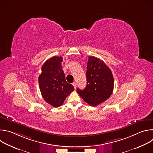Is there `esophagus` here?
<instances>
[{
	"label": "esophagus",
	"instance_id": "esophagus-1",
	"mask_svg": "<svg viewBox=\"0 0 153 153\" xmlns=\"http://www.w3.org/2000/svg\"><path fill=\"white\" fill-rule=\"evenodd\" d=\"M73 85L74 86V88L76 89V82H73Z\"/></svg>",
	"mask_w": 153,
	"mask_h": 153
}]
</instances>
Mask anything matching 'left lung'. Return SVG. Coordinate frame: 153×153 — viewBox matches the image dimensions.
<instances>
[{
	"instance_id": "obj_1",
	"label": "left lung",
	"mask_w": 153,
	"mask_h": 153,
	"mask_svg": "<svg viewBox=\"0 0 153 153\" xmlns=\"http://www.w3.org/2000/svg\"><path fill=\"white\" fill-rule=\"evenodd\" d=\"M86 69V86L83 90L77 88V92L85 102L95 106L112 94L114 78L104 62L94 56L89 57Z\"/></svg>"
}]
</instances>
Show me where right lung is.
<instances>
[{
	"mask_svg": "<svg viewBox=\"0 0 153 153\" xmlns=\"http://www.w3.org/2000/svg\"><path fill=\"white\" fill-rule=\"evenodd\" d=\"M62 57L54 56L42 67L39 76V88L42 97L54 107L61 106L67 96L74 91V86L65 80L61 63Z\"/></svg>",
	"mask_w": 153,
	"mask_h": 153,
	"instance_id": "obj_1",
	"label": "right lung"
}]
</instances>
